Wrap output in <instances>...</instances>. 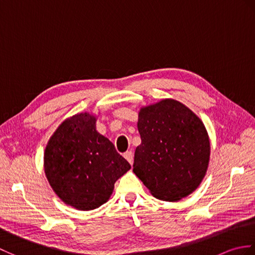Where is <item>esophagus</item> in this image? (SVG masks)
Returning a JSON list of instances; mask_svg holds the SVG:
<instances>
[{
	"mask_svg": "<svg viewBox=\"0 0 255 255\" xmlns=\"http://www.w3.org/2000/svg\"><path fill=\"white\" fill-rule=\"evenodd\" d=\"M124 156L126 158V160L129 162V163L132 164V162H133V152H132V151H127V152H125Z\"/></svg>",
	"mask_w": 255,
	"mask_h": 255,
	"instance_id": "34e87169",
	"label": "esophagus"
}]
</instances>
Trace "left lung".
<instances>
[{
  "instance_id": "left-lung-1",
  "label": "left lung",
  "mask_w": 255,
  "mask_h": 255,
  "mask_svg": "<svg viewBox=\"0 0 255 255\" xmlns=\"http://www.w3.org/2000/svg\"><path fill=\"white\" fill-rule=\"evenodd\" d=\"M133 172L151 194L167 202L186 197L207 171L210 143L202 121L182 103L163 100L141 108Z\"/></svg>"
}]
</instances>
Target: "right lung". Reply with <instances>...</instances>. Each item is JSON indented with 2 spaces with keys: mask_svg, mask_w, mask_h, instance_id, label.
Wrapping results in <instances>:
<instances>
[{
  "mask_svg": "<svg viewBox=\"0 0 255 255\" xmlns=\"http://www.w3.org/2000/svg\"><path fill=\"white\" fill-rule=\"evenodd\" d=\"M45 172L67 205L92 210L107 202L114 184L130 164L96 131L95 117L78 114L64 121L45 150Z\"/></svg>",
  "mask_w": 255,
  "mask_h": 255,
  "instance_id": "add662e5",
  "label": "right lung"
}]
</instances>
